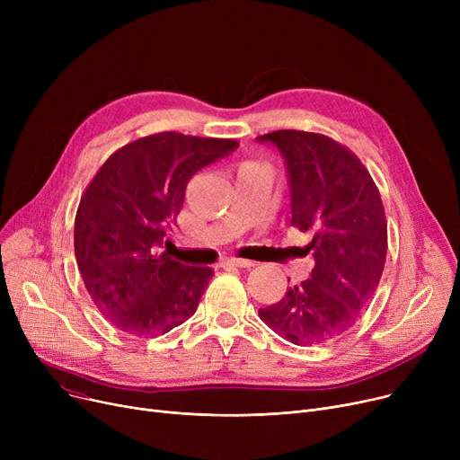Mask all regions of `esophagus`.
<instances>
[{"label":"esophagus","instance_id":"esophagus-1","mask_svg":"<svg viewBox=\"0 0 460 460\" xmlns=\"http://www.w3.org/2000/svg\"><path fill=\"white\" fill-rule=\"evenodd\" d=\"M222 267H238V269H252L255 267V261L250 259H236V257H229L222 261Z\"/></svg>","mask_w":460,"mask_h":460}]
</instances>
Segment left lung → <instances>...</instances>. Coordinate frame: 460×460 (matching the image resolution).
Segmentation results:
<instances>
[{"mask_svg": "<svg viewBox=\"0 0 460 460\" xmlns=\"http://www.w3.org/2000/svg\"><path fill=\"white\" fill-rule=\"evenodd\" d=\"M281 153L291 186V224L311 231V278L259 309L261 321L293 345L341 335L373 298L388 250V224L366 165L328 136L276 130L257 137Z\"/></svg>", "mask_w": 460, "mask_h": 460, "instance_id": "1", "label": "left lung"}]
</instances>
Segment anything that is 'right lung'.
Returning a JSON list of instances; mask_svg holds the SVG:
<instances>
[{"mask_svg": "<svg viewBox=\"0 0 460 460\" xmlns=\"http://www.w3.org/2000/svg\"><path fill=\"white\" fill-rule=\"evenodd\" d=\"M236 147L160 132L120 147L96 172L78 205L75 253L87 293L115 328L164 335L196 313L212 269L186 267L160 248L188 181Z\"/></svg>", "mask_w": 460, "mask_h": 460, "instance_id": "right-lung-1", "label": "right lung"}]
</instances>
